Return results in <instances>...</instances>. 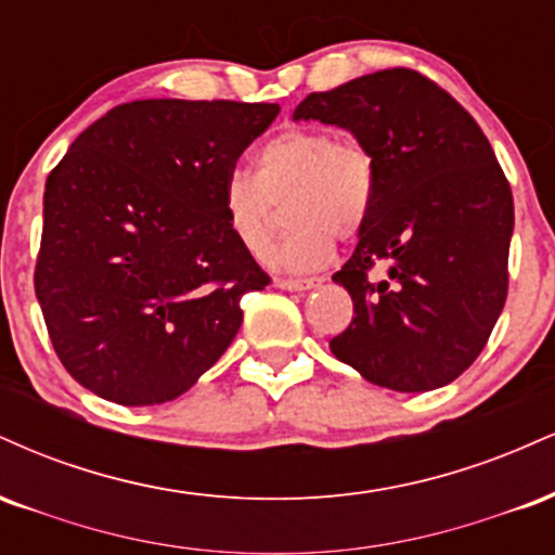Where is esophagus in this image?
Wrapping results in <instances>:
<instances>
[{"mask_svg":"<svg viewBox=\"0 0 555 555\" xmlns=\"http://www.w3.org/2000/svg\"><path fill=\"white\" fill-rule=\"evenodd\" d=\"M323 279H279L276 286H282V289H289V292H305V289H313V286L321 284Z\"/></svg>","mask_w":555,"mask_h":555,"instance_id":"1","label":"esophagus"}]
</instances>
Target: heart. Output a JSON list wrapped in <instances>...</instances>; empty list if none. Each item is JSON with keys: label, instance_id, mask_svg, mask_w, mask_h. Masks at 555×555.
Listing matches in <instances>:
<instances>
[{"label": "heart", "instance_id": "heart-1", "mask_svg": "<svg viewBox=\"0 0 555 555\" xmlns=\"http://www.w3.org/2000/svg\"><path fill=\"white\" fill-rule=\"evenodd\" d=\"M378 190L373 151L358 138H334L323 127H289L253 156V177L232 175L221 190V211L234 240L263 260L276 237V206L289 221L279 263L310 271L354 240L371 221Z\"/></svg>", "mask_w": 555, "mask_h": 555}]
</instances>
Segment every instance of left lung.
Instances as JSON below:
<instances>
[{"label": "left lung", "mask_w": 555, "mask_h": 555, "mask_svg": "<svg viewBox=\"0 0 555 555\" xmlns=\"http://www.w3.org/2000/svg\"><path fill=\"white\" fill-rule=\"evenodd\" d=\"M295 119L347 127L378 167L371 221L334 273L354 315L331 352L393 391L451 384L482 352L508 295L514 201L488 138L410 67L310 93Z\"/></svg>", "instance_id": "obj_1"}]
</instances>
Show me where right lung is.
I'll list each match as a JSON object with an SVG mask.
<instances>
[{"instance_id": "obj_1", "label": "right lung", "mask_w": 555, "mask_h": 555, "mask_svg": "<svg viewBox=\"0 0 555 555\" xmlns=\"http://www.w3.org/2000/svg\"><path fill=\"white\" fill-rule=\"evenodd\" d=\"M279 104L114 106L52 169L34 286L65 371L125 406L177 399L271 284L229 232L221 190Z\"/></svg>"}]
</instances>
